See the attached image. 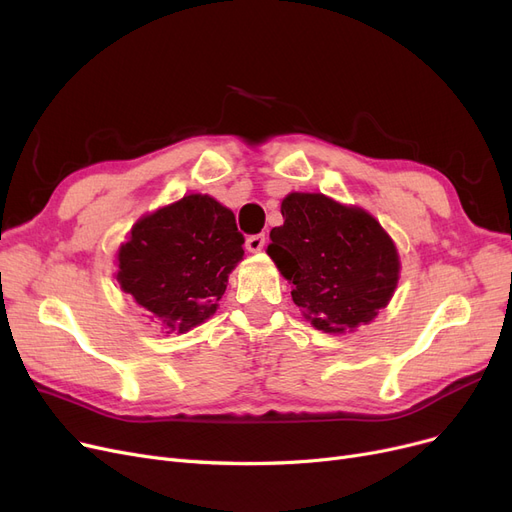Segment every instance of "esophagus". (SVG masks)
<instances>
[{"label":"esophagus","mask_w":512,"mask_h":512,"mask_svg":"<svg viewBox=\"0 0 512 512\" xmlns=\"http://www.w3.org/2000/svg\"><path fill=\"white\" fill-rule=\"evenodd\" d=\"M263 247H265V236L263 234H251L247 238V251L259 253Z\"/></svg>","instance_id":"1"}]
</instances>
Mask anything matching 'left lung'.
<instances>
[{
    "label": "left lung",
    "mask_w": 512,
    "mask_h": 512,
    "mask_svg": "<svg viewBox=\"0 0 512 512\" xmlns=\"http://www.w3.org/2000/svg\"><path fill=\"white\" fill-rule=\"evenodd\" d=\"M284 224L270 232L268 255L293 282V301L318 330L368 324L397 286L393 240L370 213L324 194L293 192L282 201Z\"/></svg>",
    "instance_id": "obj_1"
}]
</instances>
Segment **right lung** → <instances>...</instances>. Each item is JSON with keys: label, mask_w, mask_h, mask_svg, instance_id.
<instances>
[{"label": "right lung", "mask_w": 512, "mask_h": 512, "mask_svg": "<svg viewBox=\"0 0 512 512\" xmlns=\"http://www.w3.org/2000/svg\"><path fill=\"white\" fill-rule=\"evenodd\" d=\"M242 244L230 209L207 194H190L131 228L119 249L117 280L154 318L188 332L215 314Z\"/></svg>", "instance_id": "1"}]
</instances>
